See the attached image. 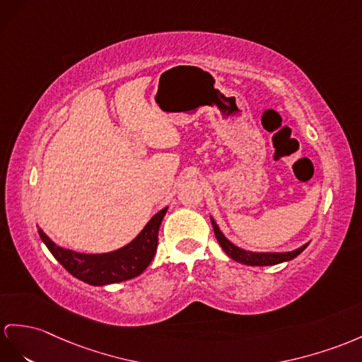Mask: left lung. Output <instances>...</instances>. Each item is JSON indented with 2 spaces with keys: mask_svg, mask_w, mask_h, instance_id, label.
Returning a JSON list of instances; mask_svg holds the SVG:
<instances>
[{
  "mask_svg": "<svg viewBox=\"0 0 362 362\" xmlns=\"http://www.w3.org/2000/svg\"><path fill=\"white\" fill-rule=\"evenodd\" d=\"M210 221H211V226H214V232H215V236L216 240L219 243V245H221L223 250L230 257L233 261L236 262H241V264H245V266H275V264H281V262H286V261H290L296 258L299 253H301L307 245H301V247L293 250V252H283V253H269V252H249V250H244L241 247H238V245H235L233 243H230L227 240V238L223 235V232L219 230L218 224L215 223V219L210 216Z\"/></svg>",
  "mask_w": 362,
  "mask_h": 362,
  "instance_id": "obj_1",
  "label": "left lung"
}]
</instances>
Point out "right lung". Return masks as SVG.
<instances>
[{"label": "right lung", "instance_id": "add662e5", "mask_svg": "<svg viewBox=\"0 0 362 362\" xmlns=\"http://www.w3.org/2000/svg\"><path fill=\"white\" fill-rule=\"evenodd\" d=\"M165 211L167 207L153 215L134 241L109 253H78L59 247L41 228H38V233L50 253L70 275L90 286H107L135 278L148 267L158 247V230Z\"/></svg>", "mask_w": 362, "mask_h": 362}]
</instances>
